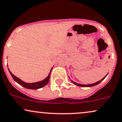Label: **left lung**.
Listing matches in <instances>:
<instances>
[{"mask_svg":"<svg viewBox=\"0 0 122 122\" xmlns=\"http://www.w3.org/2000/svg\"><path fill=\"white\" fill-rule=\"evenodd\" d=\"M107 74L106 75V76H105L104 77V78H103L102 79L100 80V81H97V82H96V83H93V84H79V83H76V82H75V81H72V80H71V82H72V83H73V84H74L75 85L78 86H79V87H93V86H96V85H97V84H99V83H100V82H101V81H103V80H104V79H105V78H106V76H107Z\"/></svg>","mask_w":122,"mask_h":122,"instance_id":"1","label":"left lung"}]
</instances>
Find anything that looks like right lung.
<instances>
[{"mask_svg":"<svg viewBox=\"0 0 122 122\" xmlns=\"http://www.w3.org/2000/svg\"><path fill=\"white\" fill-rule=\"evenodd\" d=\"M52 69H53V67L51 69L50 72V74H49V75H48V76L46 78H45L44 80H43V81H38V82L31 83L24 82V81H22V80H21L18 78H17V77L15 76V75H14L13 74L10 72V69H8V70H9V71H10L11 76H12V78H13V79H14V81H16L17 83H18L20 85L22 86V87L26 88H27V89H37L41 88V87H43L44 86H46L48 83L49 81H50V79L51 72Z\"/></svg>","mask_w":122,"mask_h":122,"instance_id":"1","label":"right lung"}]
</instances>
